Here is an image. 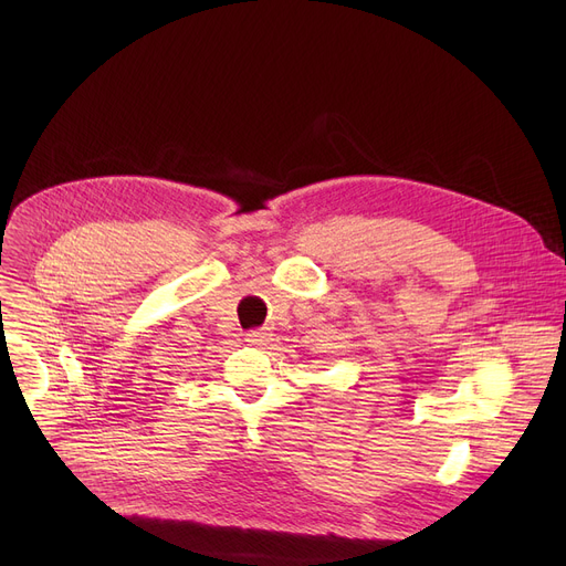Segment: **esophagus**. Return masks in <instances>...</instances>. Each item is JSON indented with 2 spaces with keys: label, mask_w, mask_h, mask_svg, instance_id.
Listing matches in <instances>:
<instances>
[{
  "label": "esophagus",
  "mask_w": 566,
  "mask_h": 566,
  "mask_svg": "<svg viewBox=\"0 0 566 566\" xmlns=\"http://www.w3.org/2000/svg\"><path fill=\"white\" fill-rule=\"evenodd\" d=\"M247 343H249V345H264V343H266V334H262V332H249V334H247Z\"/></svg>",
  "instance_id": "1"
}]
</instances>
